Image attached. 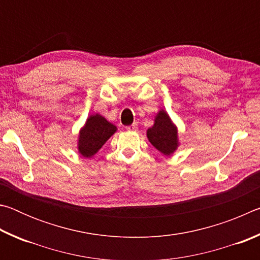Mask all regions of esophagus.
I'll list each match as a JSON object with an SVG mask.
<instances>
[{"mask_svg": "<svg viewBox=\"0 0 260 260\" xmlns=\"http://www.w3.org/2000/svg\"><path fill=\"white\" fill-rule=\"evenodd\" d=\"M126 129L128 131V132H135V131H138V124H133V125H131V126H127Z\"/></svg>", "mask_w": 260, "mask_h": 260, "instance_id": "1", "label": "esophagus"}]
</instances>
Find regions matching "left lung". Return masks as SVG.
I'll return each mask as SVG.
<instances>
[{"instance_id": "left-lung-1", "label": "left lung", "mask_w": 260, "mask_h": 260, "mask_svg": "<svg viewBox=\"0 0 260 260\" xmlns=\"http://www.w3.org/2000/svg\"><path fill=\"white\" fill-rule=\"evenodd\" d=\"M147 138L149 142L165 156L172 155L180 146L178 127L164 109L156 113L153 125L147 131Z\"/></svg>"}]
</instances>
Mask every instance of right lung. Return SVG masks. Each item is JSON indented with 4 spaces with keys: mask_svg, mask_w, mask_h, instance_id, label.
Returning <instances> with one entry per match:
<instances>
[{
    "mask_svg": "<svg viewBox=\"0 0 260 260\" xmlns=\"http://www.w3.org/2000/svg\"><path fill=\"white\" fill-rule=\"evenodd\" d=\"M116 132L117 126L108 121L100 113L90 114L79 131L77 142L78 152L82 157L91 158Z\"/></svg>",
    "mask_w": 260,
    "mask_h": 260,
    "instance_id": "right-lung-1",
    "label": "right lung"
}]
</instances>
